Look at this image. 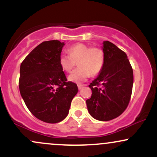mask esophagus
I'll return each mask as SVG.
<instances>
[{
    "label": "esophagus",
    "mask_w": 157,
    "mask_h": 157,
    "mask_svg": "<svg viewBox=\"0 0 157 157\" xmlns=\"http://www.w3.org/2000/svg\"><path fill=\"white\" fill-rule=\"evenodd\" d=\"M83 85H80V84H79L78 86H77V87H78V89L79 90H80V89H82V88H83Z\"/></svg>",
    "instance_id": "obj_1"
}]
</instances>
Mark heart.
Here are the masks:
<instances>
[{
	"mask_svg": "<svg viewBox=\"0 0 157 157\" xmlns=\"http://www.w3.org/2000/svg\"><path fill=\"white\" fill-rule=\"evenodd\" d=\"M78 63L79 67L69 75L68 80L74 82H84L91 76L97 75L102 71L105 55L101 48L91 47L84 44H74L68 48V53L61 54L59 63L61 68L70 72Z\"/></svg>",
	"mask_w": 157,
	"mask_h": 157,
	"instance_id": "1",
	"label": "heart"
}]
</instances>
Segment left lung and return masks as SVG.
Instances as JSON below:
<instances>
[{
    "label": "left lung",
    "mask_w": 157,
    "mask_h": 157,
    "mask_svg": "<svg viewBox=\"0 0 157 157\" xmlns=\"http://www.w3.org/2000/svg\"><path fill=\"white\" fill-rule=\"evenodd\" d=\"M102 44L104 66L89 86L92 94L86 104L92 117L109 121L122 114L128 105L134 75L125 52L109 41H103Z\"/></svg>",
    "instance_id": "8db88e82"
}]
</instances>
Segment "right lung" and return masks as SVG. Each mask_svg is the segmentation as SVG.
<instances>
[{"instance_id":"add662e5","label":"right lung","mask_w":157,"mask_h":157,"mask_svg":"<svg viewBox=\"0 0 157 157\" xmlns=\"http://www.w3.org/2000/svg\"><path fill=\"white\" fill-rule=\"evenodd\" d=\"M64 43L44 41L26 56L20 68L19 89L23 101L35 117L57 123L67 117L77 84L67 82L59 58Z\"/></svg>"}]
</instances>
